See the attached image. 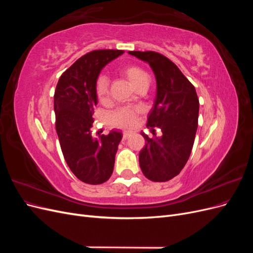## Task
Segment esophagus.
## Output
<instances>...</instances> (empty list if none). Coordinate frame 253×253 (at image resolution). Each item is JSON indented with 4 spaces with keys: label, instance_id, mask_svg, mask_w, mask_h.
<instances>
[{
    "label": "esophagus",
    "instance_id": "obj_1",
    "mask_svg": "<svg viewBox=\"0 0 253 253\" xmlns=\"http://www.w3.org/2000/svg\"><path fill=\"white\" fill-rule=\"evenodd\" d=\"M132 135V133L131 132H124L122 133V138H124V140H126V139H127L129 136Z\"/></svg>",
    "mask_w": 253,
    "mask_h": 253
}]
</instances>
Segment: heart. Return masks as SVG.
<instances>
[{
	"label": "heart",
	"mask_w": 253,
	"mask_h": 253,
	"mask_svg": "<svg viewBox=\"0 0 253 253\" xmlns=\"http://www.w3.org/2000/svg\"><path fill=\"white\" fill-rule=\"evenodd\" d=\"M120 73L128 79L134 87L138 89L144 84L149 83V75L145 73L141 67L134 64H126L120 68ZM95 94L97 100L101 103L108 102L110 98V80L108 76L99 75L95 82ZM142 113V110L139 108H131V106H125L116 111H114L110 115V124L113 126L129 128L132 127L139 115Z\"/></svg>",
	"instance_id": "1"
}]
</instances>
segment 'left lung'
Returning a JSON list of instances; mask_svg holds the SVG:
<instances>
[{
  "label": "left lung",
  "instance_id": "1",
  "mask_svg": "<svg viewBox=\"0 0 253 253\" xmlns=\"http://www.w3.org/2000/svg\"><path fill=\"white\" fill-rule=\"evenodd\" d=\"M148 62L155 74L157 93L147 126L155 135L142 133L145 143L139 153L143 175L152 181H168L178 175L193 148L200 101L195 87L170 59L155 51H128Z\"/></svg>",
  "mask_w": 253,
  "mask_h": 253
}]
</instances>
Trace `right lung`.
<instances>
[{
  "instance_id": "1",
  "label": "right lung",
  "mask_w": 253,
  "mask_h": 253,
  "mask_svg": "<svg viewBox=\"0 0 253 253\" xmlns=\"http://www.w3.org/2000/svg\"><path fill=\"white\" fill-rule=\"evenodd\" d=\"M124 50L98 49L79 58L61 75L53 95L56 131L67 166L81 181L100 185L114 170L122 134L91 135L97 105L95 82L102 67Z\"/></svg>"
}]
</instances>
